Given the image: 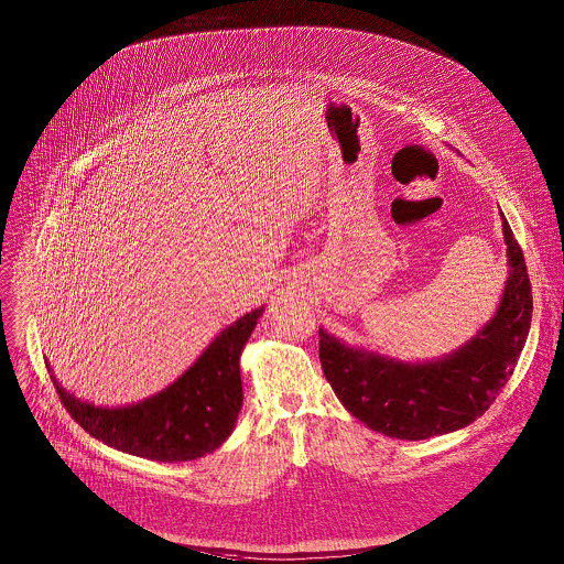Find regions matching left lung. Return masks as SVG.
I'll use <instances>...</instances> for the list:
<instances>
[{
  "label": "left lung",
  "mask_w": 564,
  "mask_h": 564,
  "mask_svg": "<svg viewBox=\"0 0 564 564\" xmlns=\"http://www.w3.org/2000/svg\"><path fill=\"white\" fill-rule=\"evenodd\" d=\"M503 239L510 270L499 307L475 338L449 355L399 361L318 332L323 372L355 419L390 438L425 441L470 425L492 405L514 372L532 323L523 250L506 218Z\"/></svg>",
  "instance_id": "obj_1"
}]
</instances>
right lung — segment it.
I'll return each mask as SVG.
<instances>
[{
  "label": "right lung",
  "instance_id": "right-lung-1",
  "mask_svg": "<svg viewBox=\"0 0 564 564\" xmlns=\"http://www.w3.org/2000/svg\"><path fill=\"white\" fill-rule=\"evenodd\" d=\"M261 314L263 307L237 318L174 383L126 408L85 403L52 381L72 419L105 445L154 462L196 459L218 449L237 423L239 355Z\"/></svg>",
  "mask_w": 564,
  "mask_h": 564
}]
</instances>
